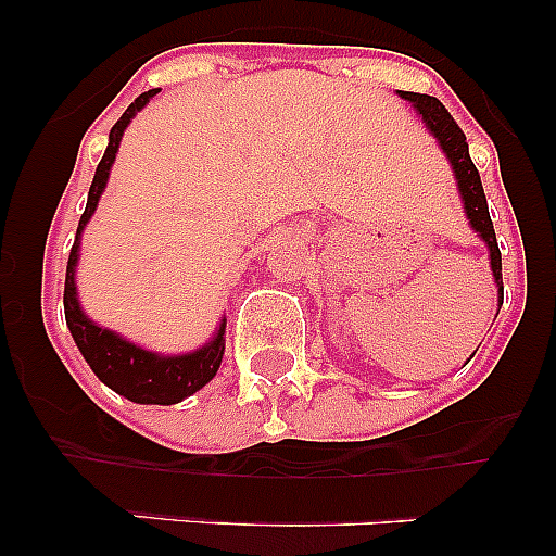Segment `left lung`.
<instances>
[{
  "instance_id": "8db88e82",
  "label": "left lung",
  "mask_w": 556,
  "mask_h": 556,
  "mask_svg": "<svg viewBox=\"0 0 556 556\" xmlns=\"http://www.w3.org/2000/svg\"><path fill=\"white\" fill-rule=\"evenodd\" d=\"M401 97L415 105V111L424 116V122H426V127L431 130V136L440 141L443 152L448 155L451 166H454L456 186H459L462 203H465V214H468V219H470V228H473L476 233L484 239V244H488V250H490V267H493L495 287H498V303H504V281H501V250H498V242H495L493 219H490L488 198H484V189H481L479 169H476L473 161H470L465 132H462V127L456 125L454 116L445 111V105L437 100V97L415 94V91H401Z\"/></svg>"
}]
</instances>
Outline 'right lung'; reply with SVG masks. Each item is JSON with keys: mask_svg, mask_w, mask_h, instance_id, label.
Returning a JSON list of instances; mask_svg holds the SVG:
<instances>
[{"mask_svg": "<svg viewBox=\"0 0 556 556\" xmlns=\"http://www.w3.org/2000/svg\"><path fill=\"white\" fill-rule=\"evenodd\" d=\"M155 94H159V88H152V91H144V94L136 97V100L130 102V108L119 116V122L111 127L108 150L94 172V180H91V189H88L86 211H83L80 225H77L75 244H72V253H68L63 308H66L68 331H72L83 358H86L88 367L97 372V378H100L102 384H108L113 392L125 395L127 401H136V404L169 406L184 401V397L194 395L198 390H203L211 378L217 376L219 362H223L225 353V320L219 323V331L214 333V339L205 342L200 351L184 353V356H159V353L132 345V342H127L119 333L100 328L94 320H88L86 314H83L80 303H77L75 287V267L77 255H80V233L83 228H86L88 219H91V214L97 211L100 194L105 191L113 159H116V150H119L122 132L130 125L136 111H141Z\"/></svg>", "mask_w": 556, "mask_h": 556, "instance_id": "obj_1", "label": "right lung"}]
</instances>
